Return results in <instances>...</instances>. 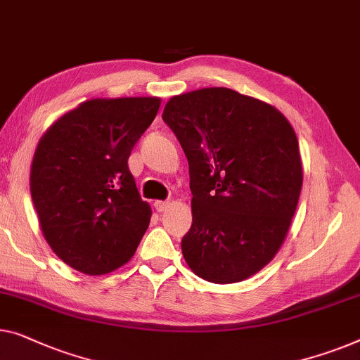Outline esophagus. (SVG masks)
Returning <instances> with one entry per match:
<instances>
[{
  "label": "esophagus",
  "mask_w": 360,
  "mask_h": 360,
  "mask_svg": "<svg viewBox=\"0 0 360 360\" xmlns=\"http://www.w3.org/2000/svg\"><path fill=\"white\" fill-rule=\"evenodd\" d=\"M154 207H155V210H158L159 212H164V211H167L169 207H170V202H169V201H155V202H154Z\"/></svg>",
  "instance_id": "obj_1"
}]
</instances>
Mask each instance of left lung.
I'll list each match as a JSON object with an SVG mask.
<instances>
[{"instance_id": "8db88e82", "label": "left lung", "mask_w": 360, "mask_h": 360, "mask_svg": "<svg viewBox=\"0 0 360 360\" xmlns=\"http://www.w3.org/2000/svg\"><path fill=\"white\" fill-rule=\"evenodd\" d=\"M190 165V269L214 284L257 274L276 257L299 202L302 160L278 108L227 87L174 96L164 108Z\"/></svg>"}]
</instances>
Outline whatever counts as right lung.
<instances>
[{"label":"right lung","instance_id":"obj_1","mask_svg":"<svg viewBox=\"0 0 360 360\" xmlns=\"http://www.w3.org/2000/svg\"><path fill=\"white\" fill-rule=\"evenodd\" d=\"M159 107V97L91 98L40 138L30 195L45 240L68 266L101 276L136 252L153 211L128 158Z\"/></svg>","mask_w":360,"mask_h":360}]
</instances>
